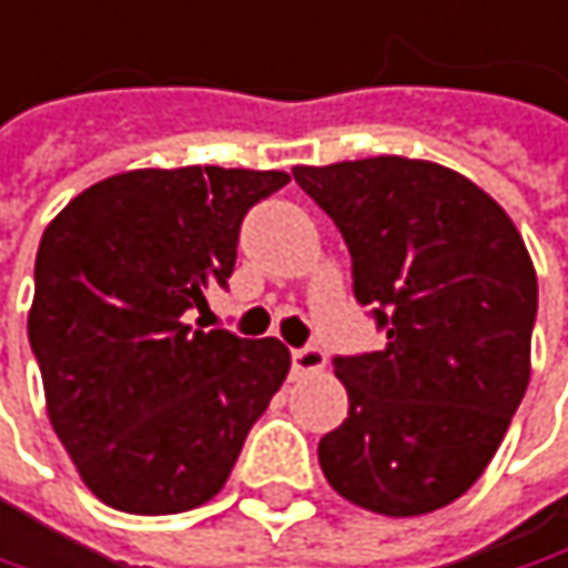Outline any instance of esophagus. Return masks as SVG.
Returning a JSON list of instances; mask_svg holds the SVG:
<instances>
[{
    "instance_id": "1",
    "label": "esophagus",
    "mask_w": 568,
    "mask_h": 568,
    "mask_svg": "<svg viewBox=\"0 0 568 568\" xmlns=\"http://www.w3.org/2000/svg\"><path fill=\"white\" fill-rule=\"evenodd\" d=\"M325 364H328V357H325L322 347H298V351H292V371L295 374H318V371H325Z\"/></svg>"
}]
</instances>
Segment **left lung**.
Listing matches in <instances>:
<instances>
[{
  "mask_svg": "<svg viewBox=\"0 0 568 568\" xmlns=\"http://www.w3.org/2000/svg\"><path fill=\"white\" fill-rule=\"evenodd\" d=\"M344 233L354 295L387 344L337 357L347 419L318 442L328 485L384 517L471 488L530 384L537 270L507 211L465 175L403 155L295 165Z\"/></svg>",
  "mask_w": 568,
  "mask_h": 568,
  "instance_id": "8db88e82",
  "label": "left lung"
}]
</instances>
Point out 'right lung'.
<instances>
[{"mask_svg": "<svg viewBox=\"0 0 568 568\" xmlns=\"http://www.w3.org/2000/svg\"><path fill=\"white\" fill-rule=\"evenodd\" d=\"M285 181L132 169L80 191L44 227L28 341L48 419L106 507L159 517L207 504L283 387L292 354L280 337L194 332L184 312L227 285L243 214Z\"/></svg>", "mask_w": 568, "mask_h": 568, "instance_id": "1", "label": "right lung"}]
</instances>
